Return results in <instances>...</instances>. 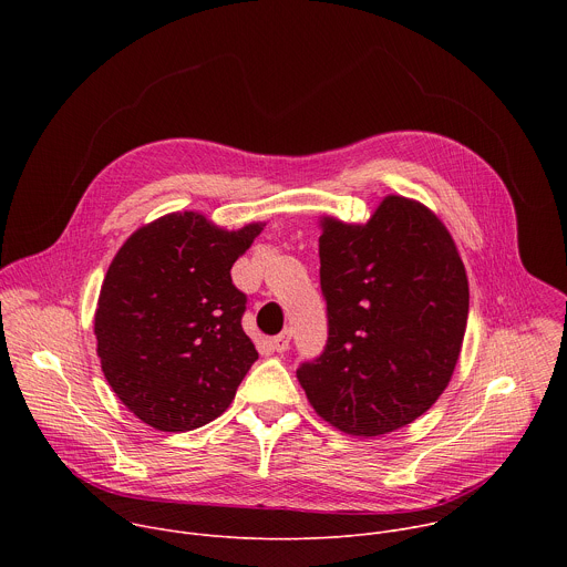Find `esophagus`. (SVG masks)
Here are the masks:
<instances>
[{
    "label": "esophagus",
    "mask_w": 567,
    "mask_h": 567,
    "mask_svg": "<svg viewBox=\"0 0 567 567\" xmlns=\"http://www.w3.org/2000/svg\"><path fill=\"white\" fill-rule=\"evenodd\" d=\"M289 341H291V330H285L278 337H274L271 343H274L276 352H287L289 350Z\"/></svg>",
    "instance_id": "1"
}]
</instances>
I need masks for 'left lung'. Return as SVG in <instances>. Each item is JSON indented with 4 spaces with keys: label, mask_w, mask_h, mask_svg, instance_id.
Returning <instances> with one entry per match:
<instances>
[{
    "label": "left lung",
    "mask_w": 567,
    "mask_h": 567,
    "mask_svg": "<svg viewBox=\"0 0 567 567\" xmlns=\"http://www.w3.org/2000/svg\"><path fill=\"white\" fill-rule=\"evenodd\" d=\"M318 247L328 343L296 377L339 431L392 433L424 415L455 370L468 316L462 258L426 206L394 195L363 226L322 219Z\"/></svg>",
    "instance_id": "obj_1"
}]
</instances>
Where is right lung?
<instances>
[{"mask_svg":"<svg viewBox=\"0 0 567 567\" xmlns=\"http://www.w3.org/2000/svg\"><path fill=\"white\" fill-rule=\"evenodd\" d=\"M260 230L171 213L130 235L112 260L94 318L101 368L152 429L184 433L213 422L256 363L241 330L247 293L230 267Z\"/></svg>","mask_w":567,"mask_h":567,"instance_id":"add662e5","label":"right lung"}]
</instances>
